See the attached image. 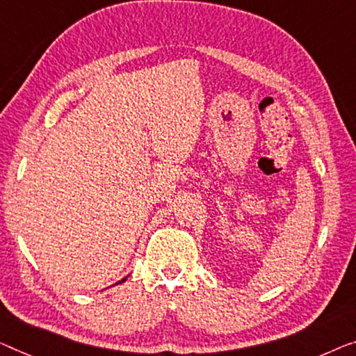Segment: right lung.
<instances>
[{
	"label": "right lung",
	"instance_id": "add662e5",
	"mask_svg": "<svg viewBox=\"0 0 356 356\" xmlns=\"http://www.w3.org/2000/svg\"><path fill=\"white\" fill-rule=\"evenodd\" d=\"M124 280H126V278H124ZM124 280H121V281H118V283H123V281H124Z\"/></svg>",
	"mask_w": 356,
	"mask_h": 356
}]
</instances>
